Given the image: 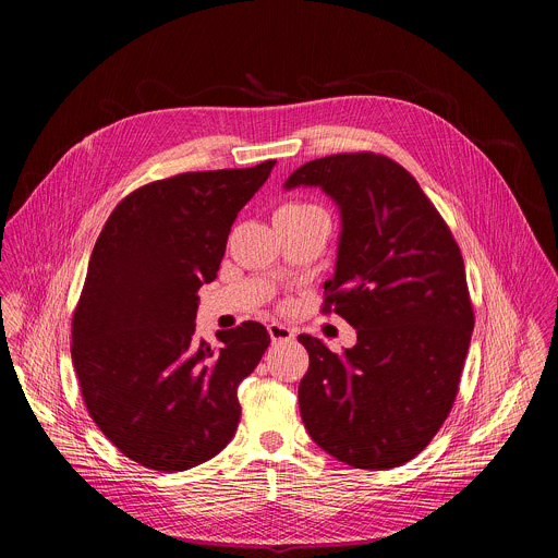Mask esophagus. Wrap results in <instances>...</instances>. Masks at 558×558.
Here are the masks:
<instances>
[{"instance_id": "obj_1", "label": "esophagus", "mask_w": 558, "mask_h": 558, "mask_svg": "<svg viewBox=\"0 0 558 558\" xmlns=\"http://www.w3.org/2000/svg\"><path fill=\"white\" fill-rule=\"evenodd\" d=\"M267 331H269V336H271V342H291V340L295 338L293 331H291L289 327L280 325V323H271V325L267 327Z\"/></svg>"}]
</instances>
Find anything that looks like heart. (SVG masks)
<instances>
[{
	"label": "heart",
	"mask_w": 558,
	"mask_h": 558,
	"mask_svg": "<svg viewBox=\"0 0 558 558\" xmlns=\"http://www.w3.org/2000/svg\"><path fill=\"white\" fill-rule=\"evenodd\" d=\"M289 207H302V205H289Z\"/></svg>",
	"instance_id": "b5f03b06"
}]
</instances>
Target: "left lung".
<instances>
[{
  "label": "left lung",
  "mask_w": 558,
  "mask_h": 558,
  "mask_svg": "<svg viewBox=\"0 0 558 558\" xmlns=\"http://www.w3.org/2000/svg\"><path fill=\"white\" fill-rule=\"evenodd\" d=\"M320 187L340 209L325 311L357 331L344 353L298 336L308 353L300 415L311 439L364 470L411 461L446 422L474 329L454 238L420 183L373 151L298 168L284 190Z\"/></svg>",
  "instance_id": "left-lung-1"
}]
</instances>
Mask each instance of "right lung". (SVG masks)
I'll use <instances>...</instances> for the list:
<instances>
[{
  "label": "right lung",
  "mask_w": 558,
  "mask_h": 558,
  "mask_svg": "<svg viewBox=\"0 0 558 558\" xmlns=\"http://www.w3.org/2000/svg\"><path fill=\"white\" fill-rule=\"evenodd\" d=\"M276 161L185 172L125 196L90 256L72 315V364L99 430L163 472L216 457L241 422L238 384L271 338L260 323L196 340V291L216 278L229 229Z\"/></svg>",
  "instance_id": "add662e5"
}]
</instances>
